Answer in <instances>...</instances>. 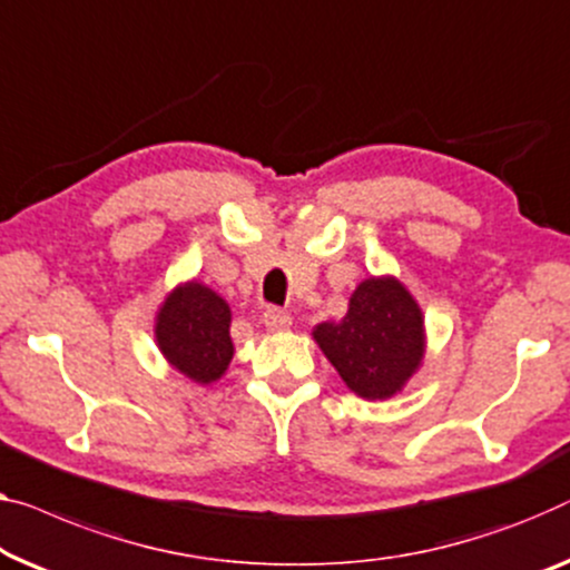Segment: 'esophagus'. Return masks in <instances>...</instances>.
<instances>
[{"label": "esophagus", "instance_id": "34e87169", "mask_svg": "<svg viewBox=\"0 0 570 570\" xmlns=\"http://www.w3.org/2000/svg\"><path fill=\"white\" fill-rule=\"evenodd\" d=\"M263 325H266L268 330H286L288 325H292V314L282 307H268L266 312H263Z\"/></svg>", "mask_w": 570, "mask_h": 570}]
</instances>
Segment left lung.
Segmentation results:
<instances>
[{"mask_svg": "<svg viewBox=\"0 0 570 570\" xmlns=\"http://www.w3.org/2000/svg\"><path fill=\"white\" fill-rule=\"evenodd\" d=\"M322 353L363 399H389L417 371L424 353L422 312L394 278H368L340 322L314 330Z\"/></svg>", "mask_w": 570, "mask_h": 570, "instance_id": "left-lung-1", "label": "left lung"}]
</instances>
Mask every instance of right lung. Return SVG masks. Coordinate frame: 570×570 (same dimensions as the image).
Returning a JSON list of instances; mask_svg holds the SVG:
<instances>
[{
  "mask_svg": "<svg viewBox=\"0 0 570 570\" xmlns=\"http://www.w3.org/2000/svg\"><path fill=\"white\" fill-rule=\"evenodd\" d=\"M156 337L178 371L197 384H209L233 358L230 307L197 282L178 286L158 312Z\"/></svg>",
  "mask_w": 570,
  "mask_h": 570,
  "instance_id": "obj_1",
  "label": "right lung"
}]
</instances>
